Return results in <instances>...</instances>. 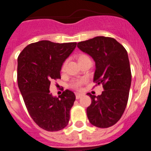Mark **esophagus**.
<instances>
[{
	"label": "esophagus",
	"mask_w": 151,
	"mask_h": 151,
	"mask_svg": "<svg viewBox=\"0 0 151 151\" xmlns=\"http://www.w3.org/2000/svg\"><path fill=\"white\" fill-rule=\"evenodd\" d=\"M83 94H80V93H76V99H79L81 97H82Z\"/></svg>",
	"instance_id": "esophagus-1"
}]
</instances>
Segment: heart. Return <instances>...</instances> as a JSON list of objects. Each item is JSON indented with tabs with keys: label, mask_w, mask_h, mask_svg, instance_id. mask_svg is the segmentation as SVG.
Listing matches in <instances>:
<instances>
[{
	"label": "heart",
	"mask_w": 151,
	"mask_h": 151,
	"mask_svg": "<svg viewBox=\"0 0 151 151\" xmlns=\"http://www.w3.org/2000/svg\"><path fill=\"white\" fill-rule=\"evenodd\" d=\"M88 58H89L88 56L85 55V54H81V55L78 56V62H79V61L83 60L88 59ZM65 65H66V63H64L63 65V67H62L63 69H64V68H65ZM84 82H85V81H84L83 79L76 80V81H74V82H72L71 87L73 88L76 89V90H78V89H80V88L82 87V84L84 83Z\"/></svg>",
	"instance_id": "1"
}]
</instances>
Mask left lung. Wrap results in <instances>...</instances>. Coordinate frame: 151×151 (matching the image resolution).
<instances>
[{
    "mask_svg": "<svg viewBox=\"0 0 151 151\" xmlns=\"http://www.w3.org/2000/svg\"><path fill=\"white\" fill-rule=\"evenodd\" d=\"M77 47L93 58L94 82L104 88L101 95L87 94L91 98L89 122L96 127H110L120 119L129 99L132 74L127 51L116 39L104 36L78 42Z\"/></svg>",
    "mask_w": 151,
    "mask_h": 151,
    "instance_id": "left-lung-1",
    "label": "left lung"
}]
</instances>
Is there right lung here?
<instances>
[{
  "label": "right lung",
  "instance_id": "1",
  "mask_svg": "<svg viewBox=\"0 0 151 151\" xmlns=\"http://www.w3.org/2000/svg\"><path fill=\"white\" fill-rule=\"evenodd\" d=\"M76 45L40 41L26 46L18 57L17 80L25 104L34 122L48 132L61 130L69 123L76 95L67 89L54 97L50 85L60 78L63 63Z\"/></svg>",
  "mask_w": 151,
  "mask_h": 151
}]
</instances>
